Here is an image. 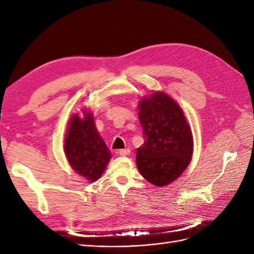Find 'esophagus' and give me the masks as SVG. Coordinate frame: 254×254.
Returning <instances> with one entry per match:
<instances>
[{
	"mask_svg": "<svg viewBox=\"0 0 254 254\" xmlns=\"http://www.w3.org/2000/svg\"><path fill=\"white\" fill-rule=\"evenodd\" d=\"M119 153L121 156H128L130 153V149L129 148H125V149H120Z\"/></svg>",
	"mask_w": 254,
	"mask_h": 254,
	"instance_id": "1",
	"label": "esophagus"
}]
</instances>
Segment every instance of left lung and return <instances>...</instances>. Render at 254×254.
I'll return each mask as SVG.
<instances>
[{
  "mask_svg": "<svg viewBox=\"0 0 254 254\" xmlns=\"http://www.w3.org/2000/svg\"><path fill=\"white\" fill-rule=\"evenodd\" d=\"M144 144L136 150V166L157 187L171 183L188 167L193 153V135L180 107L156 92L139 106Z\"/></svg>",
  "mask_w": 254,
  "mask_h": 254,
  "instance_id": "8db88e82",
  "label": "left lung"
}]
</instances>
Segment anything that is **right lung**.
<instances>
[{"label":"right lung","mask_w":254,"mask_h":254,"mask_svg":"<svg viewBox=\"0 0 254 254\" xmlns=\"http://www.w3.org/2000/svg\"><path fill=\"white\" fill-rule=\"evenodd\" d=\"M64 151L73 170L89 181L101 177L111 158L89 112L82 120L77 114L72 118L64 140Z\"/></svg>","instance_id":"right-lung-1"}]
</instances>
